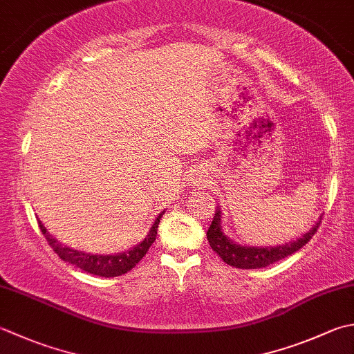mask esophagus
Segmentation results:
<instances>
[{
  "instance_id": "esophagus-1",
  "label": "esophagus",
  "mask_w": 354,
  "mask_h": 354,
  "mask_svg": "<svg viewBox=\"0 0 354 354\" xmlns=\"http://www.w3.org/2000/svg\"><path fill=\"white\" fill-rule=\"evenodd\" d=\"M205 183V175L203 171L196 173V184H204Z\"/></svg>"
}]
</instances>
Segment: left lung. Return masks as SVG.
<instances>
[{
    "label": "left lung",
    "mask_w": 354,
    "mask_h": 354,
    "mask_svg": "<svg viewBox=\"0 0 354 354\" xmlns=\"http://www.w3.org/2000/svg\"><path fill=\"white\" fill-rule=\"evenodd\" d=\"M223 212H221L219 205L214 212V218L207 232V239L209 244L213 248L214 253L219 254V258L223 259L225 264L236 267V268H262L274 264L287 256L296 253L297 250L307 244V242L313 238L317 227L321 224L322 216L317 219V223L310 228L307 233H304L301 238H296L295 241L286 242L282 245H247L234 242L227 236L223 230Z\"/></svg>",
    "instance_id": "left-lung-1"
}]
</instances>
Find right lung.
Instances as JSON below:
<instances>
[{"mask_svg": "<svg viewBox=\"0 0 354 354\" xmlns=\"http://www.w3.org/2000/svg\"><path fill=\"white\" fill-rule=\"evenodd\" d=\"M164 213L165 212H161L158 214L155 223L150 227L147 236H145L140 244L131 247L127 252L115 253V254H92V253L75 250V248H71L67 245H62L61 242H58V239H55L52 234L47 232V228L39 219H38V224H39L41 232H43V234L48 242V245L53 248V252L57 253L62 261H66L68 264L84 270V272L90 274L102 276V278H115V276H121L124 273L130 272V270L144 258L145 253L149 252L150 245L153 244L156 239L159 219L162 218Z\"/></svg>", "mask_w": 354, "mask_h": 354, "instance_id": "right-lung-1", "label": "right lung"}]
</instances>
